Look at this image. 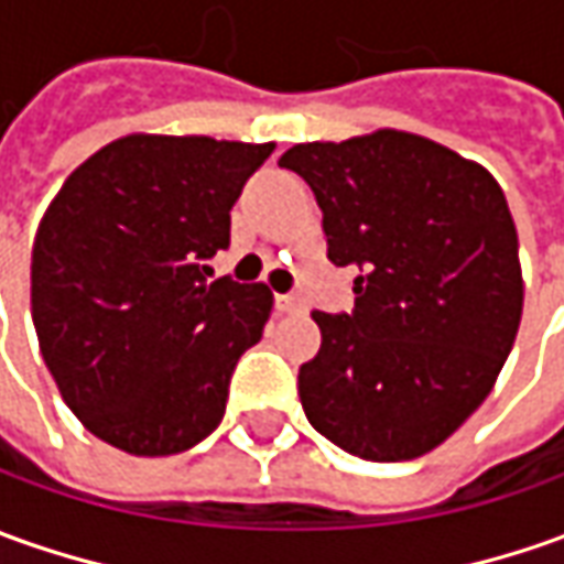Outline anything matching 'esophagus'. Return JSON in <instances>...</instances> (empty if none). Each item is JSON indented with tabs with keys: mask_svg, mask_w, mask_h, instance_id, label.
Segmentation results:
<instances>
[{
	"mask_svg": "<svg viewBox=\"0 0 564 564\" xmlns=\"http://www.w3.org/2000/svg\"><path fill=\"white\" fill-rule=\"evenodd\" d=\"M274 308L281 314H299L305 312V302L293 293H283V296H274Z\"/></svg>",
	"mask_w": 564,
	"mask_h": 564,
	"instance_id": "esophagus-1",
	"label": "esophagus"
}]
</instances>
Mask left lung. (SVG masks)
<instances>
[{
  "instance_id": "obj_1",
  "label": "left lung",
  "mask_w": 564,
  "mask_h": 564,
  "mask_svg": "<svg viewBox=\"0 0 564 564\" xmlns=\"http://www.w3.org/2000/svg\"><path fill=\"white\" fill-rule=\"evenodd\" d=\"M278 166L308 182L327 259L355 271L351 312H312L302 411L351 457H423L478 411L519 333L507 197L478 163L394 129L296 144Z\"/></svg>"
}]
</instances>
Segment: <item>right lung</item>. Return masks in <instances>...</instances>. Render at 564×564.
I'll list each match as a JSON object with an SVG mask.
<instances>
[{"instance_id":"obj_1","label":"right lung","mask_w":564,"mask_h":564,"mask_svg":"<svg viewBox=\"0 0 564 564\" xmlns=\"http://www.w3.org/2000/svg\"><path fill=\"white\" fill-rule=\"evenodd\" d=\"M274 144L126 135L91 153L40 221L30 302L61 398L135 457L200 444L240 355L262 339L265 283L213 281L231 206Z\"/></svg>"}]
</instances>
